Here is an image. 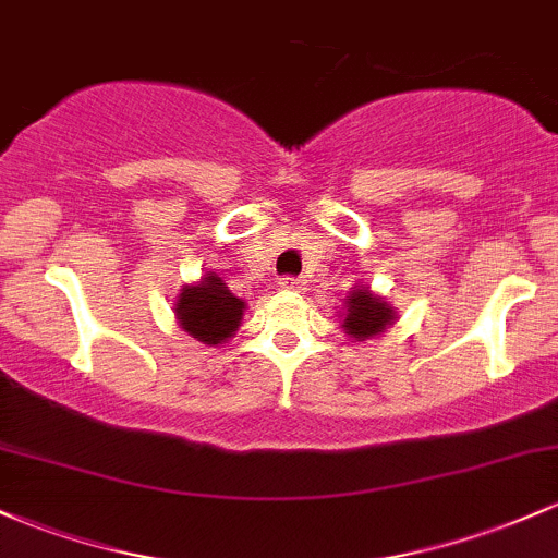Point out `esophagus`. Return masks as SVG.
<instances>
[{
    "label": "esophagus",
    "instance_id": "obj_1",
    "mask_svg": "<svg viewBox=\"0 0 558 558\" xmlns=\"http://www.w3.org/2000/svg\"><path fill=\"white\" fill-rule=\"evenodd\" d=\"M304 278H299V275H286V278H280V289L286 291H304Z\"/></svg>",
    "mask_w": 558,
    "mask_h": 558
}]
</instances>
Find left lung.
Instances as JSON below:
<instances>
[{
	"instance_id": "left-lung-1",
	"label": "left lung",
	"mask_w": 558,
	"mask_h": 558,
	"mask_svg": "<svg viewBox=\"0 0 558 558\" xmlns=\"http://www.w3.org/2000/svg\"><path fill=\"white\" fill-rule=\"evenodd\" d=\"M349 310L344 317V330L352 339H371V336L381 333L384 328L395 320V312L391 307H387V302L376 299L373 293H368V289H360L352 293L349 299Z\"/></svg>"
}]
</instances>
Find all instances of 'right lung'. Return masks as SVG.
<instances>
[{
  "label": "right lung",
  "instance_id": "1",
  "mask_svg": "<svg viewBox=\"0 0 558 558\" xmlns=\"http://www.w3.org/2000/svg\"><path fill=\"white\" fill-rule=\"evenodd\" d=\"M243 299L230 293L217 275H206L198 286H190L177 302V320L193 339L204 344H222L241 326Z\"/></svg>",
  "mask_w": 558,
  "mask_h": 558
}]
</instances>
